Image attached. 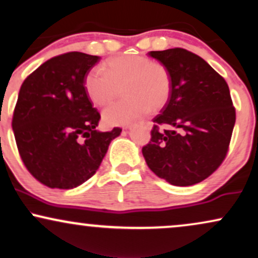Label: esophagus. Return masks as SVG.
<instances>
[{
	"label": "esophagus",
	"mask_w": 258,
	"mask_h": 258,
	"mask_svg": "<svg viewBox=\"0 0 258 258\" xmlns=\"http://www.w3.org/2000/svg\"><path fill=\"white\" fill-rule=\"evenodd\" d=\"M148 126H150V122H148ZM125 128H128V130H130V128H132V125H130V126H126Z\"/></svg>",
	"instance_id": "1"
}]
</instances>
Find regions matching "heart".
<instances>
[{"mask_svg": "<svg viewBox=\"0 0 258 258\" xmlns=\"http://www.w3.org/2000/svg\"><path fill=\"white\" fill-rule=\"evenodd\" d=\"M93 68L84 77V89L96 106H107L119 95L125 96L103 112V121L109 126L127 125L156 112L167 103L171 93V76L159 61L139 54H127Z\"/></svg>", "mask_w": 258, "mask_h": 258, "instance_id": "obj_1", "label": "heart"}]
</instances>
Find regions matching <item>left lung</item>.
Masks as SVG:
<instances>
[{"label":"left lung","mask_w":258,"mask_h":258,"mask_svg":"<svg viewBox=\"0 0 258 258\" xmlns=\"http://www.w3.org/2000/svg\"><path fill=\"white\" fill-rule=\"evenodd\" d=\"M149 54L168 68L171 93L153 119L143 156L149 168L170 184H197L220 167L229 151L236 122L229 86L206 60L184 48ZM162 125L171 128L161 130Z\"/></svg>","instance_id":"1"}]
</instances>
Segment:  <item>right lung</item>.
<instances>
[{"label": "right lung", "mask_w": 258, "mask_h": 258, "mask_svg": "<svg viewBox=\"0 0 258 258\" xmlns=\"http://www.w3.org/2000/svg\"><path fill=\"white\" fill-rule=\"evenodd\" d=\"M97 56L68 52L42 63L24 81L12 127L25 167L50 188L71 189L95 174L121 132L96 131L100 113L84 89Z\"/></svg>", "instance_id": "add662e5"}]
</instances>
